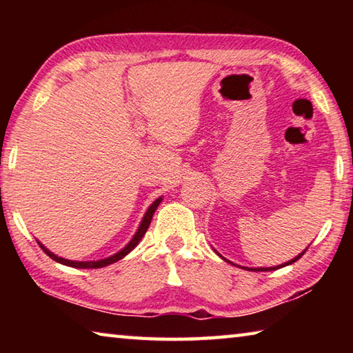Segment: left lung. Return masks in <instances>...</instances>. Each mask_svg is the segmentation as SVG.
I'll list each match as a JSON object with an SVG mask.
<instances>
[{"label": "left lung", "instance_id": "left-lung-1", "mask_svg": "<svg viewBox=\"0 0 353 353\" xmlns=\"http://www.w3.org/2000/svg\"><path fill=\"white\" fill-rule=\"evenodd\" d=\"M305 250L307 249H303V252H301V254H299V255H296L294 256V259H292V260H290V261H286V263H283V265H279V266H272V268H243V270H246V271H274V270H279V268H283V266H288V265H292V263H294V261H297L299 259H301V256L303 255V254H305ZM218 254V252H216ZM219 256H221V259H223L224 261H227V263H230V265H234V263H232V261H229V260H225L224 259V256L223 255H221V254H218ZM241 268V266H240Z\"/></svg>", "mask_w": 353, "mask_h": 353}]
</instances>
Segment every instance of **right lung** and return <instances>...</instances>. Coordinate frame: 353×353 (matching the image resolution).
Wrapping results in <instances>:
<instances>
[{
  "label": "right lung",
  "mask_w": 353,
  "mask_h": 353,
  "mask_svg": "<svg viewBox=\"0 0 353 353\" xmlns=\"http://www.w3.org/2000/svg\"><path fill=\"white\" fill-rule=\"evenodd\" d=\"M162 199H163V198H162V196H160L159 199H155V201L152 202V204L148 207V210H146V213H145V216H143V219H141L139 229H137L135 235H134L132 238H130V241L126 244V246H124L121 250H118L117 254L107 256V259L92 260V261L67 260V259H62V256H59V255H56V254H52L51 250L48 249L46 246H43V244H41L39 240H37V243H39V246H40L41 249H43V252H45L48 256H51L52 260L57 261V263H61V265H65V266L79 268V270H98V268L109 266V265H112V263H115V261H118V260L124 259V256H126V255L130 252V250H134V249L137 248V244H139V243L141 241V238L145 236L148 227H149V224H151V219H152V216H154V213H155V210H157V207H159L160 202H162Z\"/></svg>",
  "instance_id": "right-lung-1"
}]
</instances>
